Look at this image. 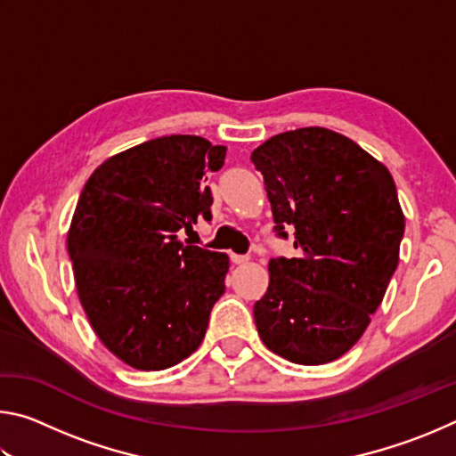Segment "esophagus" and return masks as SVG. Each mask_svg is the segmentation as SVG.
<instances>
[{
	"label": "esophagus",
	"instance_id": "34e87169",
	"mask_svg": "<svg viewBox=\"0 0 456 456\" xmlns=\"http://www.w3.org/2000/svg\"><path fill=\"white\" fill-rule=\"evenodd\" d=\"M231 261H233L235 265H241L245 261H249V256H239V253H231Z\"/></svg>",
	"mask_w": 456,
	"mask_h": 456
}]
</instances>
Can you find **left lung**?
Segmentation results:
<instances>
[{
	"label": "left lung",
	"mask_w": 456,
	"mask_h": 456,
	"mask_svg": "<svg viewBox=\"0 0 456 456\" xmlns=\"http://www.w3.org/2000/svg\"><path fill=\"white\" fill-rule=\"evenodd\" d=\"M275 231H293L297 257L269 259L253 305L259 338L293 364L344 356L364 334L396 272L404 213L388 168L348 136L307 126L251 152Z\"/></svg>",
	"instance_id": "left-lung-1"
}]
</instances>
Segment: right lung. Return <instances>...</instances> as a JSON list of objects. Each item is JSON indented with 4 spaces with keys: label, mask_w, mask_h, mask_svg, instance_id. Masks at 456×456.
<instances>
[{
    "label": "right lung",
    "mask_w": 456,
    "mask_h": 456,
    "mask_svg": "<svg viewBox=\"0 0 456 456\" xmlns=\"http://www.w3.org/2000/svg\"><path fill=\"white\" fill-rule=\"evenodd\" d=\"M225 152L195 134L152 138L106 159L84 184L68 229L76 289L100 342L136 370L189 358L225 291V253L176 235L211 219L205 176Z\"/></svg>",
    "instance_id": "obj_1"
}]
</instances>
